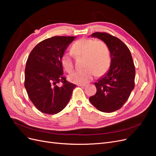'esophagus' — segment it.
Masks as SVG:
<instances>
[{"instance_id":"34e87169","label":"esophagus","mask_w":156,"mask_h":156,"mask_svg":"<svg viewBox=\"0 0 156 156\" xmlns=\"http://www.w3.org/2000/svg\"><path fill=\"white\" fill-rule=\"evenodd\" d=\"M77 86H79V87H84L87 86V84H78Z\"/></svg>"}]
</instances>
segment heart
<instances>
[{"instance_id": "heart-1", "label": "heart", "mask_w": 156, "mask_h": 156, "mask_svg": "<svg viewBox=\"0 0 156 156\" xmlns=\"http://www.w3.org/2000/svg\"><path fill=\"white\" fill-rule=\"evenodd\" d=\"M71 51L75 57H84L82 70L69 75L68 80L77 84H85L93 78L94 74L100 77L110 68L111 58L107 45L100 40L82 38L76 41L71 47ZM60 62L66 72H72L74 68L72 56L69 53H63Z\"/></svg>"}]
</instances>
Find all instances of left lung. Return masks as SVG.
<instances>
[{
	"instance_id": "obj_1",
	"label": "left lung",
	"mask_w": 156,
	"mask_h": 156,
	"mask_svg": "<svg viewBox=\"0 0 156 156\" xmlns=\"http://www.w3.org/2000/svg\"><path fill=\"white\" fill-rule=\"evenodd\" d=\"M91 36L107 44L111 63L107 73L94 84L97 91L89 100L98 110L112 112L124 105L135 87V65L129 48L119 38L107 32H97Z\"/></svg>"
}]
</instances>
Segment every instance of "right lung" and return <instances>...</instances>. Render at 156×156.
Here are the masks:
<instances>
[{"label": "right lung", "mask_w": 156, "mask_h": 156, "mask_svg": "<svg viewBox=\"0 0 156 156\" xmlns=\"http://www.w3.org/2000/svg\"><path fill=\"white\" fill-rule=\"evenodd\" d=\"M75 36H53L41 41L32 50L25 70V87L37 110L57 114L67 105L76 84L63 76L60 56ZM63 85L58 87L57 83Z\"/></svg>", "instance_id": "obj_1"}]
</instances>
